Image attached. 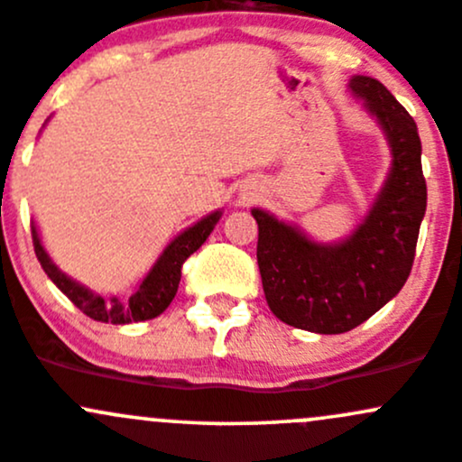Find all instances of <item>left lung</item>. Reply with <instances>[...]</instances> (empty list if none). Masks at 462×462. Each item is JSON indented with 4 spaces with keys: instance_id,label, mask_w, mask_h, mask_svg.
I'll list each match as a JSON object with an SVG mask.
<instances>
[{
    "instance_id": "1",
    "label": "left lung",
    "mask_w": 462,
    "mask_h": 462,
    "mask_svg": "<svg viewBox=\"0 0 462 462\" xmlns=\"http://www.w3.org/2000/svg\"><path fill=\"white\" fill-rule=\"evenodd\" d=\"M392 148L385 186L361 226L338 244H319L296 226L254 208L259 261L272 314L292 328L343 334L361 325L401 292L411 272L427 186L416 121L372 77L349 79Z\"/></svg>"
}]
</instances>
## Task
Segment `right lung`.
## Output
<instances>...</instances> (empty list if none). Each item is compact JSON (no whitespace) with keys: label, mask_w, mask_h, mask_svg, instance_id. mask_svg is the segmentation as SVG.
Segmentation results:
<instances>
[{"label":"right lung","mask_w":462,"mask_h":462,"mask_svg":"<svg viewBox=\"0 0 462 462\" xmlns=\"http://www.w3.org/2000/svg\"><path fill=\"white\" fill-rule=\"evenodd\" d=\"M221 218V210L212 212V215L203 217L194 226L183 230L177 239L170 241V245L162 252L157 263L152 270L145 274L137 290L128 296V299H108L95 294L92 290L84 288L81 283L72 281L64 272L52 263L48 252L43 250L42 239H39L37 226L32 223V245H35V254L42 263L43 272L48 279L64 292L86 317L101 320V323H113V325H125V323H137V320H148L159 317L163 310L172 303L174 294L179 290V281H181V268L186 263L188 256L197 252L199 247L206 244L210 232L215 230L217 221Z\"/></svg>","instance_id":"right-lung-1"}]
</instances>
